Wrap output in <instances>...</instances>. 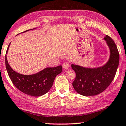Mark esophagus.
Listing matches in <instances>:
<instances>
[{"mask_svg": "<svg viewBox=\"0 0 126 126\" xmlns=\"http://www.w3.org/2000/svg\"><path fill=\"white\" fill-rule=\"evenodd\" d=\"M70 67V64L67 63V62H65L63 64V68L64 69H68Z\"/></svg>", "mask_w": 126, "mask_h": 126, "instance_id": "esophagus-1", "label": "esophagus"}]
</instances>
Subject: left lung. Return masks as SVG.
Wrapping results in <instances>:
<instances>
[{
  "label": "left lung",
  "instance_id": "1",
  "mask_svg": "<svg viewBox=\"0 0 126 126\" xmlns=\"http://www.w3.org/2000/svg\"><path fill=\"white\" fill-rule=\"evenodd\" d=\"M104 39L110 50V57L107 64L96 69H87L72 65L76 73L72 84L75 90L84 96H96L103 92L111 84L119 64V53L114 40L108 35Z\"/></svg>",
  "mask_w": 126,
  "mask_h": 126
}]
</instances>
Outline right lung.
I'll return each mask as SVG.
<instances>
[{
    "instance_id": "add662e5",
    "label": "right lung",
    "mask_w": 126,
    "mask_h": 126,
    "mask_svg": "<svg viewBox=\"0 0 126 126\" xmlns=\"http://www.w3.org/2000/svg\"><path fill=\"white\" fill-rule=\"evenodd\" d=\"M28 30H29L25 32ZM5 64L9 76L15 87L23 93L34 97L42 96L48 92L52 87L56 76L62 72V66H59L55 67L46 68L34 75H21L15 72L10 67L7 62L6 54Z\"/></svg>"
}]
</instances>
